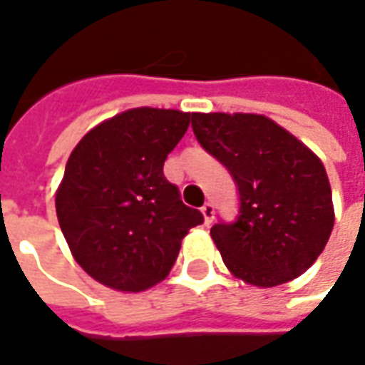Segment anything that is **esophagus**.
<instances>
[{"label": "esophagus", "mask_w": 365, "mask_h": 365, "mask_svg": "<svg viewBox=\"0 0 365 365\" xmlns=\"http://www.w3.org/2000/svg\"><path fill=\"white\" fill-rule=\"evenodd\" d=\"M201 213H203V219H205V225H211L215 219V209L211 203H205V205L201 207Z\"/></svg>", "instance_id": "esophagus-1"}]
</instances>
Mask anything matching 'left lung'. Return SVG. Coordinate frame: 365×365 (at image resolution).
Wrapping results in <instances>:
<instances>
[{"mask_svg": "<svg viewBox=\"0 0 365 365\" xmlns=\"http://www.w3.org/2000/svg\"><path fill=\"white\" fill-rule=\"evenodd\" d=\"M191 127L237 182L238 219L211 229L230 274L274 287L307 272L334 227L321 158L264 115L191 113Z\"/></svg>", "mask_w": 365, "mask_h": 365, "instance_id": "left-lung-1", "label": "left lung"}]
</instances>
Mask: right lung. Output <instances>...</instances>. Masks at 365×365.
I'll list each match as a JSON object with an SVG mask.
<instances>
[{
  "mask_svg": "<svg viewBox=\"0 0 365 365\" xmlns=\"http://www.w3.org/2000/svg\"><path fill=\"white\" fill-rule=\"evenodd\" d=\"M191 113L136 107L99 123L68 158L56 215L76 262L117 291H144L175 264L183 237L203 222L164 178Z\"/></svg>",
  "mask_w": 365,
  "mask_h": 365,
  "instance_id": "right-lung-1",
  "label": "right lung"
}]
</instances>
